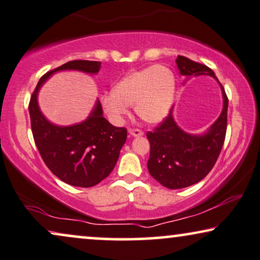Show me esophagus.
<instances>
[{
    "mask_svg": "<svg viewBox=\"0 0 260 260\" xmlns=\"http://www.w3.org/2000/svg\"><path fill=\"white\" fill-rule=\"evenodd\" d=\"M128 133H129L132 137H141V136H144L143 131L138 129V128H129V129H128Z\"/></svg>",
    "mask_w": 260,
    "mask_h": 260,
    "instance_id": "esophagus-1",
    "label": "esophagus"
}]
</instances>
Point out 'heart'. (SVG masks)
I'll list each match as a JSON object with an SVG mask.
<instances>
[{
	"label": "heart",
	"instance_id": "1",
	"mask_svg": "<svg viewBox=\"0 0 260 260\" xmlns=\"http://www.w3.org/2000/svg\"><path fill=\"white\" fill-rule=\"evenodd\" d=\"M175 96V77L168 67L149 66L127 74L101 98L102 107L114 122H120L128 113V106L141 120L158 123L166 119Z\"/></svg>",
	"mask_w": 260,
	"mask_h": 260
}]
</instances>
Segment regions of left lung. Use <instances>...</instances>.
Listing matches in <instances>:
<instances>
[{
  "label": "left lung",
  "mask_w": 260,
  "mask_h": 260,
  "mask_svg": "<svg viewBox=\"0 0 260 260\" xmlns=\"http://www.w3.org/2000/svg\"><path fill=\"white\" fill-rule=\"evenodd\" d=\"M176 63L182 75H211L217 79L208 66L185 56H177ZM219 85L223 93V110L205 134L190 136L183 132L174 121L172 110L152 132L146 133L150 141L147 169L150 175L167 188L179 189L194 185L215 166L225 139L228 111V97L222 84Z\"/></svg>",
  "instance_id": "left-lung-1"
}]
</instances>
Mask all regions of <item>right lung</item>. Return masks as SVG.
I'll list each match as a JSON object with an SVG mask.
<instances>
[{"instance_id":"add662e5","label":"right lung","mask_w":260,"mask_h":260,"mask_svg":"<svg viewBox=\"0 0 260 260\" xmlns=\"http://www.w3.org/2000/svg\"><path fill=\"white\" fill-rule=\"evenodd\" d=\"M101 62L75 60L55 68L39 79L28 104L36 146L47 167L62 181L77 187H92L113 172L126 143L127 129L115 127L103 117L101 102L84 122L58 127L49 122L38 108L37 94L44 81L57 71L75 70L98 73Z\"/></svg>"}]
</instances>
